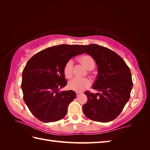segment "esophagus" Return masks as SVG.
Segmentation results:
<instances>
[{
	"label": "esophagus",
	"instance_id": "obj_1",
	"mask_svg": "<svg viewBox=\"0 0 150 150\" xmlns=\"http://www.w3.org/2000/svg\"><path fill=\"white\" fill-rule=\"evenodd\" d=\"M81 92H76V95H77V96H78L79 95H81Z\"/></svg>",
	"mask_w": 150,
	"mask_h": 150
}]
</instances>
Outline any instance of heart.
I'll use <instances>...</instances> for the list:
<instances>
[{"mask_svg": "<svg viewBox=\"0 0 150 150\" xmlns=\"http://www.w3.org/2000/svg\"><path fill=\"white\" fill-rule=\"evenodd\" d=\"M80 62L88 70L93 69L95 67V61L93 58L88 55H83L80 57ZM73 61L69 59L63 67V73L66 78L70 79L73 76ZM91 86V81L87 79L74 78L69 81L67 87L69 89L75 91H82Z\"/></svg>", "mask_w": 150, "mask_h": 150, "instance_id": "b5f03b06", "label": "heart"}]
</instances>
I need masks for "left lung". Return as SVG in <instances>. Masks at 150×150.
I'll list each match as a JSON object with an SVG mask.
<instances>
[{
	"label": "left lung",
	"mask_w": 150,
	"mask_h": 150,
	"mask_svg": "<svg viewBox=\"0 0 150 150\" xmlns=\"http://www.w3.org/2000/svg\"><path fill=\"white\" fill-rule=\"evenodd\" d=\"M81 47L97 65V77L92 88L99 92L85 91L88 100L83 106V112L92 120L108 122L120 115L130 97V69L120 55L108 48L96 44Z\"/></svg>",
	"instance_id": "8db88e82"
}]
</instances>
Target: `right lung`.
<instances>
[{
	"mask_svg": "<svg viewBox=\"0 0 150 150\" xmlns=\"http://www.w3.org/2000/svg\"><path fill=\"white\" fill-rule=\"evenodd\" d=\"M83 53L79 45H59L41 51L27 62L21 87L24 102L37 119L47 123L65 117L76 94L71 90L59 91L67 85L63 67Z\"/></svg>",
	"mask_w": 150,
	"mask_h": 150,
	"instance_id": "add662e5",
	"label": "right lung"
}]
</instances>
